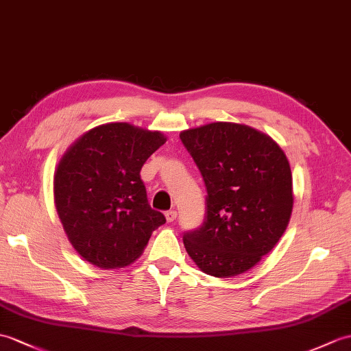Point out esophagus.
<instances>
[{"label": "esophagus", "mask_w": 351, "mask_h": 351, "mask_svg": "<svg viewBox=\"0 0 351 351\" xmlns=\"http://www.w3.org/2000/svg\"><path fill=\"white\" fill-rule=\"evenodd\" d=\"M165 215H166V219H167V221H169V223H172L173 219H176V217H178V213H176L175 209H172V210H167V213H166Z\"/></svg>", "instance_id": "34e87169"}]
</instances>
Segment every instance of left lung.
Returning <instances> with one entry per match:
<instances>
[{"label":"left lung","mask_w":351,"mask_h":351,"mask_svg":"<svg viewBox=\"0 0 351 351\" xmlns=\"http://www.w3.org/2000/svg\"><path fill=\"white\" fill-rule=\"evenodd\" d=\"M206 185V218L184 234L202 272L230 278L254 267L286 232L293 179L271 136L236 122H210L179 134Z\"/></svg>","instance_id":"left-lung-1"}]
</instances>
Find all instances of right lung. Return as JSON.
I'll return each instance as SVG.
<instances>
[{
  "mask_svg": "<svg viewBox=\"0 0 351 351\" xmlns=\"http://www.w3.org/2000/svg\"><path fill=\"white\" fill-rule=\"evenodd\" d=\"M167 137L128 122L88 130L64 152L53 176L55 208L73 248L100 269L132 265L166 223L151 209L141 169Z\"/></svg>",
  "mask_w": 351,
  "mask_h": 351,
  "instance_id": "right-lung-1",
  "label": "right lung"
}]
</instances>
